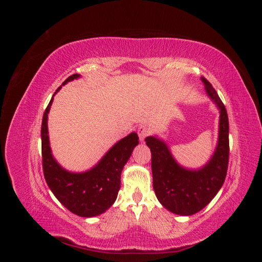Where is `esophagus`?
<instances>
[{
    "mask_svg": "<svg viewBox=\"0 0 262 262\" xmlns=\"http://www.w3.org/2000/svg\"><path fill=\"white\" fill-rule=\"evenodd\" d=\"M148 133H149V130L146 125H140L138 128V134L141 142L144 141V139L148 136Z\"/></svg>",
    "mask_w": 262,
    "mask_h": 262,
    "instance_id": "1",
    "label": "esophagus"
}]
</instances>
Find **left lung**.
<instances>
[{
	"mask_svg": "<svg viewBox=\"0 0 262 262\" xmlns=\"http://www.w3.org/2000/svg\"><path fill=\"white\" fill-rule=\"evenodd\" d=\"M209 98L220 110L217 144L210 161L199 169H188L178 164L162 139H145L152 153L153 188L165 209L178 215L189 216L211 202L224 184L227 172L229 142L228 117L223 102L211 83L201 77Z\"/></svg>",
	"mask_w": 262,
	"mask_h": 262,
	"instance_id": "obj_1",
	"label": "left lung"
}]
</instances>
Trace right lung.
I'll return each mask as SVG.
<instances>
[{
  "label": "right lung",
  "mask_w": 262,
  "mask_h": 262,
  "mask_svg": "<svg viewBox=\"0 0 262 262\" xmlns=\"http://www.w3.org/2000/svg\"><path fill=\"white\" fill-rule=\"evenodd\" d=\"M73 74L62 85L80 78ZM55 91L53 96L60 90ZM53 96L42 117L41 124V152L42 168L47 184L55 198L72 213L82 217H94L106 212L115 203L120 190L121 171L139 144L136 132L118 141L109 148L101 160L91 169L73 172L64 169L52 155L48 136V114Z\"/></svg>",
  "instance_id": "right-lung-1"
}]
</instances>
